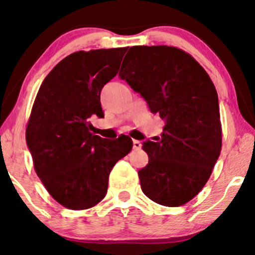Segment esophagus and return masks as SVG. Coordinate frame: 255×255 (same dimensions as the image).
<instances>
[{"instance_id": "obj_1", "label": "esophagus", "mask_w": 255, "mask_h": 255, "mask_svg": "<svg viewBox=\"0 0 255 255\" xmlns=\"http://www.w3.org/2000/svg\"><path fill=\"white\" fill-rule=\"evenodd\" d=\"M141 141H139V140H133V147H134V149H140L141 148Z\"/></svg>"}]
</instances>
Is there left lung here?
I'll return each instance as SVG.
<instances>
[{
    "label": "left lung",
    "instance_id": "obj_1",
    "mask_svg": "<svg viewBox=\"0 0 255 255\" xmlns=\"http://www.w3.org/2000/svg\"><path fill=\"white\" fill-rule=\"evenodd\" d=\"M119 77L165 120L161 137L145 141L148 164L139 170L141 190L165 207L191 201L209 179L222 147L219 97L209 75L173 46H133Z\"/></svg>",
    "mask_w": 255,
    "mask_h": 255
}]
</instances>
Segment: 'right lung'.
I'll list each match as a JSON object with an SVG mask.
<instances>
[{
  "label": "right lung",
  "mask_w": 255,
  "mask_h": 255,
  "mask_svg": "<svg viewBox=\"0 0 255 255\" xmlns=\"http://www.w3.org/2000/svg\"><path fill=\"white\" fill-rule=\"evenodd\" d=\"M127 47L78 51L59 61L40 85L26 128L33 165L58 203L71 210L104 198L112 168L130 152L127 136L95 135L89 119L103 118L101 90L120 69Z\"/></svg>",
  "instance_id": "right-lung-1"
}]
</instances>
